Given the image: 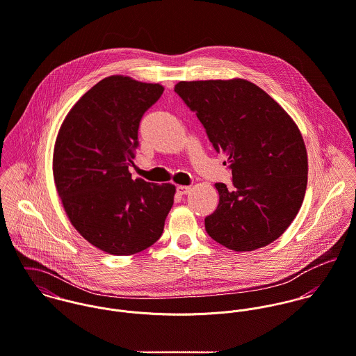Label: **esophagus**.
Here are the masks:
<instances>
[{
  "mask_svg": "<svg viewBox=\"0 0 356 356\" xmlns=\"http://www.w3.org/2000/svg\"><path fill=\"white\" fill-rule=\"evenodd\" d=\"M177 193L180 194V195H187V194H190V191H191V187H186V186H179L177 188Z\"/></svg>",
  "mask_w": 356,
  "mask_h": 356,
  "instance_id": "34e87169",
  "label": "esophagus"
}]
</instances>
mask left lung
<instances>
[{
	"label": "left lung",
	"mask_w": 356,
	"mask_h": 356,
	"mask_svg": "<svg viewBox=\"0 0 356 356\" xmlns=\"http://www.w3.org/2000/svg\"><path fill=\"white\" fill-rule=\"evenodd\" d=\"M175 92L194 111L232 187L216 183L218 205L205 229L220 245L250 252L278 239L298 213L307 188L302 136L284 108L261 88L241 79L181 81Z\"/></svg>",
	"instance_id": "left-lung-1"
}]
</instances>
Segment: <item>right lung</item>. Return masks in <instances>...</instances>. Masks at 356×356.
<instances>
[{
    "label": "right lung",
    "instance_id": "obj_1",
    "mask_svg": "<svg viewBox=\"0 0 356 356\" xmlns=\"http://www.w3.org/2000/svg\"><path fill=\"white\" fill-rule=\"evenodd\" d=\"M163 86L111 75L69 111L54 149V179L74 228L97 249L131 256L155 243L173 205V184L132 180L143 114Z\"/></svg>",
    "mask_w": 356,
    "mask_h": 356
}]
</instances>
